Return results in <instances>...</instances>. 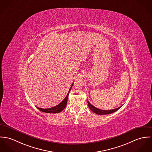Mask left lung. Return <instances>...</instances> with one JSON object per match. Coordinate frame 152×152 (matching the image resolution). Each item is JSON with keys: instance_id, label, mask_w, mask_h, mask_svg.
I'll return each instance as SVG.
<instances>
[{"instance_id": "1", "label": "left lung", "mask_w": 152, "mask_h": 152, "mask_svg": "<svg viewBox=\"0 0 152 152\" xmlns=\"http://www.w3.org/2000/svg\"><path fill=\"white\" fill-rule=\"evenodd\" d=\"M87 103H88V105L89 108L94 113L99 114V115H106V114H112L115 111H117L118 110H119L121 107H119L115 109H113V110H100L99 108H97L95 107H94L93 105H91L89 101L87 100Z\"/></svg>"}]
</instances>
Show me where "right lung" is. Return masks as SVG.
<instances>
[{"instance_id":"obj_1","label":"right lung","mask_w":152,"mask_h":152,"mask_svg":"<svg viewBox=\"0 0 152 152\" xmlns=\"http://www.w3.org/2000/svg\"><path fill=\"white\" fill-rule=\"evenodd\" d=\"M73 86V84H72L71 87H70L69 90V91H68V94L67 96H66V97L64 99V100L63 101H62L61 103H59L58 105L53 107H52L50 108H39V107H37V108L41 111L42 112H44V113H59L60 112H61L66 106V104H67V101H68V96H69V92L70 91V89L72 88Z\"/></svg>"}]
</instances>
